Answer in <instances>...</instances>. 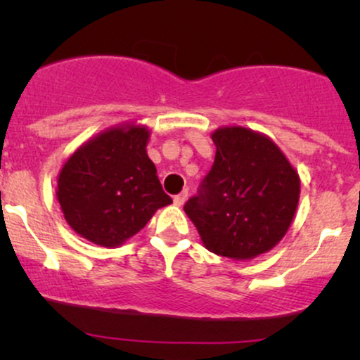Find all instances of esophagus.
<instances>
[{"mask_svg": "<svg viewBox=\"0 0 360 360\" xmlns=\"http://www.w3.org/2000/svg\"><path fill=\"white\" fill-rule=\"evenodd\" d=\"M186 200H188V191H183V193L176 194V196H174V205L176 206H183L186 203Z\"/></svg>", "mask_w": 360, "mask_h": 360, "instance_id": "esophagus-1", "label": "esophagus"}]
</instances>
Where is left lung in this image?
<instances>
[{"label":"left lung","instance_id":"left-lung-1","mask_svg":"<svg viewBox=\"0 0 360 360\" xmlns=\"http://www.w3.org/2000/svg\"><path fill=\"white\" fill-rule=\"evenodd\" d=\"M212 171L184 212L210 252L249 260L286 235L300 201V176L269 137L245 127H221Z\"/></svg>","mask_w":360,"mask_h":360}]
</instances>
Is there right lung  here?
Returning a JSON list of instances; mask_svg holds the SVG:
<instances>
[{
	"mask_svg": "<svg viewBox=\"0 0 360 360\" xmlns=\"http://www.w3.org/2000/svg\"><path fill=\"white\" fill-rule=\"evenodd\" d=\"M148 137L147 127L125 123L89 139L65 160L56 194L82 238L113 249L172 203L147 155Z\"/></svg>",
	"mask_w": 360,
	"mask_h": 360,
	"instance_id": "right-lung-1",
	"label": "right lung"
}]
</instances>
